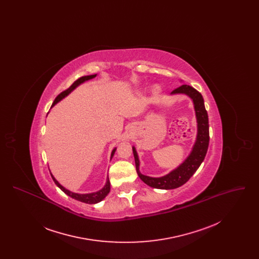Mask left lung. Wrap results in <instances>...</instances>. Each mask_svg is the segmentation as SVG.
<instances>
[{"label":"left lung","mask_w":259,"mask_h":259,"mask_svg":"<svg viewBox=\"0 0 259 259\" xmlns=\"http://www.w3.org/2000/svg\"><path fill=\"white\" fill-rule=\"evenodd\" d=\"M180 93L186 94L192 99L198 123L197 139H196L195 145L192 148L190 155L185 159V162L176 170H174L164 177L150 178L148 176L142 175L139 171L140 162H139L135 148H133L136 170L138 172V176L145 184L153 188L174 189L185 185V183L192 177V175L197 171L199 166L204 160L209 148V118H208V112L205 109L203 96L195 88L186 84H183L176 88L175 90H172V94H180Z\"/></svg>","instance_id":"8db88e82"}]
</instances>
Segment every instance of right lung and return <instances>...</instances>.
<instances>
[{"mask_svg":"<svg viewBox=\"0 0 259 259\" xmlns=\"http://www.w3.org/2000/svg\"><path fill=\"white\" fill-rule=\"evenodd\" d=\"M95 76H96V74H91V75H84V76H81V77L77 78L71 87H69V88H67L66 90H64L63 92H61V93L55 98L51 107H53L56 103H58L60 100H62L64 97H66V96H67L71 91H73L74 88L77 87V85H79L80 83L84 82L85 80L91 79V78H93V77H95ZM114 152H115V148H114V149L112 150V152H111V159L112 158ZM51 177H52V180H53V182L55 183V185H57V186L61 189L62 191H64L67 195H69L70 197L74 198V199L77 200V201L87 203V204H96V203H98V202L102 201L104 198L106 197V196L109 194L110 190H111V184H110V181H109V179H108V180H107V183H106V185L104 186V188H102L98 192L89 193V194H77V193L71 192V191H69L68 189L64 188V187L54 179V177H53L52 175H51Z\"/></svg>","mask_w":259,"mask_h":259,"instance_id":"obj_1","label":"right lung"}]
</instances>
